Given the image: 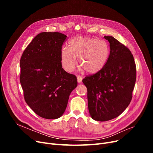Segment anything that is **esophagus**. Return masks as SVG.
I'll return each mask as SVG.
<instances>
[{
  "label": "esophagus",
  "instance_id": "esophagus-1",
  "mask_svg": "<svg viewBox=\"0 0 153 153\" xmlns=\"http://www.w3.org/2000/svg\"><path fill=\"white\" fill-rule=\"evenodd\" d=\"M77 82H78L79 83H81V82H82V76H79V75H77Z\"/></svg>",
  "mask_w": 153,
  "mask_h": 153
}]
</instances>
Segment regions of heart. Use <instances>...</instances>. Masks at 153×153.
<instances>
[{"mask_svg":"<svg viewBox=\"0 0 153 153\" xmlns=\"http://www.w3.org/2000/svg\"><path fill=\"white\" fill-rule=\"evenodd\" d=\"M110 56V47L107 42L97 38L79 36L71 39L68 48L61 51L62 67L72 72L77 65V56L79 65L88 73L100 71L107 63Z\"/></svg>","mask_w":153,"mask_h":153,"instance_id":"1","label":"heart"}]
</instances>
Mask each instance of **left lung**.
Returning <instances> with one entry per match:
<instances>
[{"label":"left lung","instance_id":"left-lung-1","mask_svg":"<svg viewBox=\"0 0 153 153\" xmlns=\"http://www.w3.org/2000/svg\"><path fill=\"white\" fill-rule=\"evenodd\" d=\"M104 38L110 48L107 63L97 73L82 80L87 89L90 115L99 122L118 117L129 105L136 79V64L130 50L113 36Z\"/></svg>","mask_w":153,"mask_h":153}]
</instances>
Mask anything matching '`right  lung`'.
Here are the masks:
<instances>
[{
	"mask_svg": "<svg viewBox=\"0 0 153 153\" xmlns=\"http://www.w3.org/2000/svg\"><path fill=\"white\" fill-rule=\"evenodd\" d=\"M67 36L42 32L24 50L20 81L24 99L36 114L56 119L65 111L71 92L77 85L75 75L62 68L61 51Z\"/></svg>",
	"mask_w": 153,
	"mask_h": 153,
	"instance_id": "1",
	"label": "right lung"
}]
</instances>
